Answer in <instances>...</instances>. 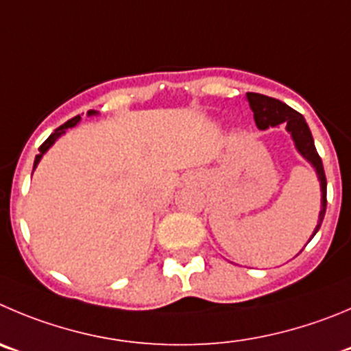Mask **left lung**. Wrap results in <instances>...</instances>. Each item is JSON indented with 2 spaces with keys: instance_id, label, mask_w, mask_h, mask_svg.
I'll use <instances>...</instances> for the list:
<instances>
[{
  "instance_id": "1",
  "label": "left lung",
  "mask_w": 351,
  "mask_h": 351,
  "mask_svg": "<svg viewBox=\"0 0 351 351\" xmlns=\"http://www.w3.org/2000/svg\"><path fill=\"white\" fill-rule=\"evenodd\" d=\"M247 101H250V107L254 114V121H256V126L260 130H267L268 126H277V124L282 123L286 124V130L293 135V140L296 143L298 150L301 152V156L304 159H308L313 165V168L317 169V175H319L320 180V189H322V209H320L319 215V225H317L315 232H313V235H315L320 225H322L324 215H326L327 180L326 173H324L322 159H320L319 152L315 149L308 124H306V121H304V117L300 112L291 109L289 106H286L284 101L277 100V98L267 97V95L261 93H247Z\"/></svg>"
}]
</instances>
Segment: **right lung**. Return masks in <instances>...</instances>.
I'll use <instances>...</instances> for the list:
<instances>
[{
  "label": "right lung",
  "mask_w": 351,
  "mask_h": 351,
  "mask_svg": "<svg viewBox=\"0 0 351 351\" xmlns=\"http://www.w3.org/2000/svg\"><path fill=\"white\" fill-rule=\"evenodd\" d=\"M90 114H93V112H90ZM80 119H81V116H76V117H72V119H69L67 123H64V124H62V126H58L57 130H55L53 133H51V135L48 136V138L41 143V147H39V154H38V156H36V159H34V168H36V166H38V162H39V159H41V157H43V154L47 152V150L50 149L51 145H53L55 140H57L58 136H60L62 133H64V131L67 130V128L76 126V124L80 123Z\"/></svg>",
  "instance_id": "add662e5"
}]
</instances>
